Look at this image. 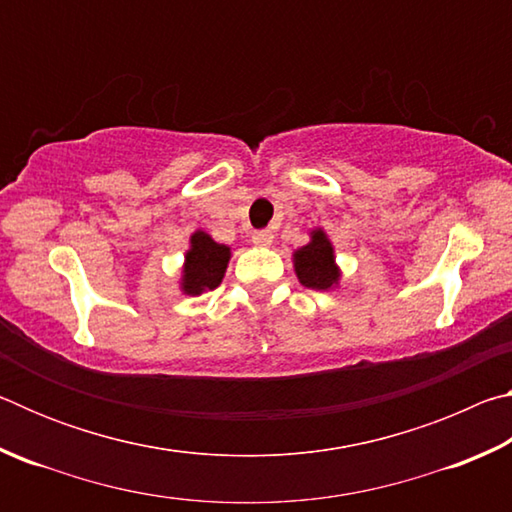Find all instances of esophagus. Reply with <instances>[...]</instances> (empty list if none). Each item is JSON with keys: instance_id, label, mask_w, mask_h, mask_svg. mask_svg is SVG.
<instances>
[{"instance_id": "1", "label": "esophagus", "mask_w": 512, "mask_h": 512, "mask_svg": "<svg viewBox=\"0 0 512 512\" xmlns=\"http://www.w3.org/2000/svg\"><path fill=\"white\" fill-rule=\"evenodd\" d=\"M253 244L255 246H271L273 244V235L268 230H257L253 232Z\"/></svg>"}]
</instances>
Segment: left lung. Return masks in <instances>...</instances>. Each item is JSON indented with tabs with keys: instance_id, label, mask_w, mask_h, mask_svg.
I'll return each instance as SVG.
<instances>
[{
	"instance_id": "left-lung-1",
	"label": "left lung",
	"mask_w": 512,
	"mask_h": 512,
	"mask_svg": "<svg viewBox=\"0 0 512 512\" xmlns=\"http://www.w3.org/2000/svg\"><path fill=\"white\" fill-rule=\"evenodd\" d=\"M293 266H296L298 280L309 289L327 291L341 277L334 264V248L323 230L311 232L309 244L293 253Z\"/></svg>"
}]
</instances>
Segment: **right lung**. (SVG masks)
Instances as JSON below:
<instances>
[{"label": "right lung", "mask_w": 512, "mask_h": 512, "mask_svg": "<svg viewBox=\"0 0 512 512\" xmlns=\"http://www.w3.org/2000/svg\"><path fill=\"white\" fill-rule=\"evenodd\" d=\"M192 248L185 255V268H183V282L180 287L187 296H201L207 289H216L223 280L225 268L230 262V248L205 235V232H194L189 239Z\"/></svg>", "instance_id": "obj_1"}]
</instances>
